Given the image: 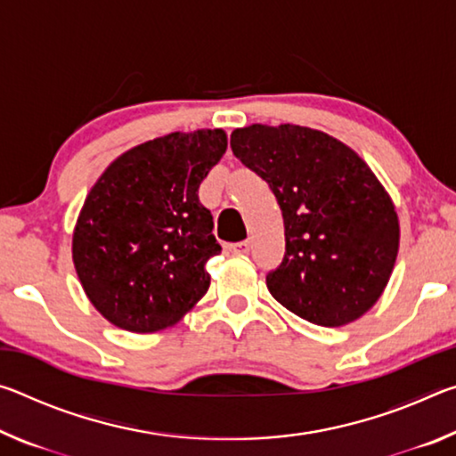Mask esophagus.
Returning <instances> with one entry per match:
<instances>
[{
	"label": "esophagus",
	"mask_w": 456,
	"mask_h": 456,
	"mask_svg": "<svg viewBox=\"0 0 456 456\" xmlns=\"http://www.w3.org/2000/svg\"><path fill=\"white\" fill-rule=\"evenodd\" d=\"M231 251L233 253H247L249 251V241H239L231 245Z\"/></svg>",
	"instance_id": "obj_1"
}]
</instances>
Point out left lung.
I'll return each instance as SVG.
<instances>
[{"mask_svg":"<svg viewBox=\"0 0 456 456\" xmlns=\"http://www.w3.org/2000/svg\"><path fill=\"white\" fill-rule=\"evenodd\" d=\"M231 151L269 183L285 229L267 289L285 310L323 328L356 322L380 299L400 247L395 200L364 159L297 125H249Z\"/></svg>","mask_w":456,"mask_h":456,"instance_id":"1","label":"left lung"}]
</instances>
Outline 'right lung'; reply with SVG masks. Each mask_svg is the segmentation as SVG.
<instances>
[{
  "label": "right lung",
  "instance_id": "obj_1",
  "mask_svg": "<svg viewBox=\"0 0 456 456\" xmlns=\"http://www.w3.org/2000/svg\"><path fill=\"white\" fill-rule=\"evenodd\" d=\"M227 151L223 128L171 133L122 152L98 176L72 235L82 289L133 334L173 328L211 285L221 251L199 184Z\"/></svg>",
  "mask_w": 456,
  "mask_h": 456
}]
</instances>
